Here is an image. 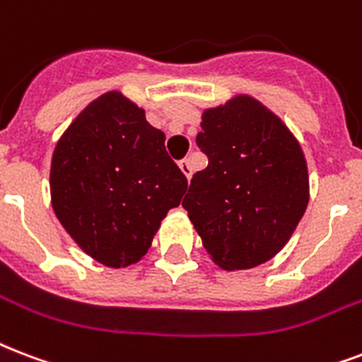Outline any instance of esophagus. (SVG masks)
<instances>
[{
	"label": "esophagus",
	"instance_id": "esophagus-1",
	"mask_svg": "<svg viewBox=\"0 0 362 362\" xmlns=\"http://www.w3.org/2000/svg\"><path fill=\"white\" fill-rule=\"evenodd\" d=\"M178 167H180V170L182 173H184V176H186V178H192V175H193V167H192V161H189V159H182L180 163H178Z\"/></svg>",
	"mask_w": 362,
	"mask_h": 362
}]
</instances>
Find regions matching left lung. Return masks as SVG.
<instances>
[{
    "label": "left lung",
    "mask_w": 362,
    "mask_h": 362,
    "mask_svg": "<svg viewBox=\"0 0 362 362\" xmlns=\"http://www.w3.org/2000/svg\"><path fill=\"white\" fill-rule=\"evenodd\" d=\"M197 146L209 167L193 175L182 206L206 255L226 272L272 260L310 203L296 136L255 96L235 95L203 112Z\"/></svg>",
    "instance_id": "8db88e82"
}]
</instances>
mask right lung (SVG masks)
I'll return each mask as SVG.
<instances>
[{
    "instance_id": "add662e5",
    "label": "right lung",
    "mask_w": 362,
    "mask_h": 362,
    "mask_svg": "<svg viewBox=\"0 0 362 362\" xmlns=\"http://www.w3.org/2000/svg\"><path fill=\"white\" fill-rule=\"evenodd\" d=\"M49 186L52 211L77 247L119 269L142 260L187 180L144 107L107 90L59 138Z\"/></svg>"
}]
</instances>
